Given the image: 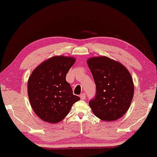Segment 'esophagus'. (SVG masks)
<instances>
[{
	"mask_svg": "<svg viewBox=\"0 0 157 157\" xmlns=\"http://www.w3.org/2000/svg\"><path fill=\"white\" fill-rule=\"evenodd\" d=\"M80 98H81V100H85V99H86V94L85 93L81 94V95H80Z\"/></svg>",
	"mask_w": 157,
	"mask_h": 157,
	"instance_id": "34e87169",
	"label": "esophagus"
}]
</instances>
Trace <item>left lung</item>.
Returning a JSON list of instances; mask_svg holds the SVG:
<instances>
[{
  "label": "left lung",
  "mask_w": 157,
  "mask_h": 157,
  "mask_svg": "<svg viewBox=\"0 0 157 157\" xmlns=\"http://www.w3.org/2000/svg\"><path fill=\"white\" fill-rule=\"evenodd\" d=\"M87 64L96 85L95 97L89 102L93 114L105 121L121 118L134 95L130 72L121 63L106 56L90 57Z\"/></svg>",
  "instance_id": "1"
}]
</instances>
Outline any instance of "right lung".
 <instances>
[{
	"instance_id": "right-lung-1",
	"label": "right lung",
	"mask_w": 157,
	"mask_h": 157,
	"mask_svg": "<svg viewBox=\"0 0 157 157\" xmlns=\"http://www.w3.org/2000/svg\"><path fill=\"white\" fill-rule=\"evenodd\" d=\"M76 58L64 55L43 61L29 76L27 92L31 107L43 121L57 124L69 114L80 98L74 95L66 75Z\"/></svg>"
}]
</instances>
